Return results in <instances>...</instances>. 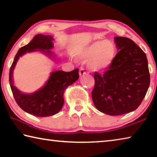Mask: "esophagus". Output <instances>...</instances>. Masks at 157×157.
Masks as SVG:
<instances>
[{"label":"esophagus","mask_w":157,"mask_h":157,"mask_svg":"<svg viewBox=\"0 0 157 157\" xmlns=\"http://www.w3.org/2000/svg\"><path fill=\"white\" fill-rule=\"evenodd\" d=\"M79 76H82V75H85V74H86V73H85V71H84L83 68H79Z\"/></svg>","instance_id":"34e87169"}]
</instances>
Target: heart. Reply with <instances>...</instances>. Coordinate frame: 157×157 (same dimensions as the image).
I'll return each instance as SVG.
<instances>
[{
    "label": "heart",
    "mask_w": 157,
    "mask_h": 157,
    "mask_svg": "<svg viewBox=\"0 0 157 157\" xmlns=\"http://www.w3.org/2000/svg\"><path fill=\"white\" fill-rule=\"evenodd\" d=\"M116 55L114 44L109 41L92 42L79 52L80 59L89 60V67L94 71H102L112 64Z\"/></svg>",
    "instance_id": "obj_1"
}]
</instances>
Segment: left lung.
Here are the masks:
<instances>
[{
    "label": "left lung",
    "instance_id": "left-lung-1",
    "mask_svg": "<svg viewBox=\"0 0 157 157\" xmlns=\"http://www.w3.org/2000/svg\"><path fill=\"white\" fill-rule=\"evenodd\" d=\"M119 50L102 75L94 73L92 100L98 110L119 116L139 107L150 86L147 59L142 49L127 37L116 36Z\"/></svg>",
    "mask_w": 157,
    "mask_h": 157
}]
</instances>
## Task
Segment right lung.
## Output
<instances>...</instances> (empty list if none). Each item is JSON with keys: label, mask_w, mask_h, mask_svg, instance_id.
Listing matches in <instances>:
<instances>
[{"label": "right lung", "mask_w": 157, "mask_h": 157, "mask_svg": "<svg viewBox=\"0 0 157 157\" xmlns=\"http://www.w3.org/2000/svg\"><path fill=\"white\" fill-rule=\"evenodd\" d=\"M52 40L51 35L36 34L30 43L18 50L10 70V84L16 102L25 112L38 117L55 115L61 110L64 102L63 93L65 89L79 79L78 68L71 72L53 71L42 88L30 94H23L14 86L13 71L18 59L26 52L40 50L48 57H54L50 50L53 48Z\"/></svg>", "instance_id": "right-lung-1"}]
</instances>
